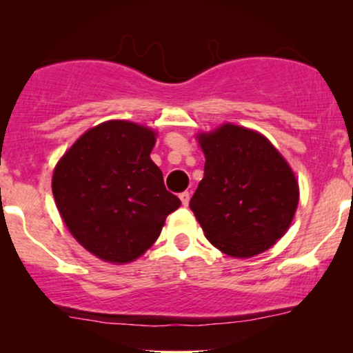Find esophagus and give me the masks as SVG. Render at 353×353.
<instances>
[{
  "label": "esophagus",
  "mask_w": 353,
  "mask_h": 353,
  "mask_svg": "<svg viewBox=\"0 0 353 353\" xmlns=\"http://www.w3.org/2000/svg\"><path fill=\"white\" fill-rule=\"evenodd\" d=\"M179 199L182 202V205H189V201H190V194L185 190V192H181L179 194Z\"/></svg>",
  "instance_id": "obj_1"
}]
</instances>
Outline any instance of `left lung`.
<instances>
[{"label": "left lung", "instance_id": "obj_1", "mask_svg": "<svg viewBox=\"0 0 353 353\" xmlns=\"http://www.w3.org/2000/svg\"><path fill=\"white\" fill-rule=\"evenodd\" d=\"M204 151V179L189 208L205 237L230 257L270 249L292 222L299 184L270 141L236 124L197 136Z\"/></svg>", "mask_w": 353, "mask_h": 353}]
</instances>
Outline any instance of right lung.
Masks as SVG:
<instances>
[{
  "label": "right lung",
  "mask_w": 353,
  "mask_h": 353,
  "mask_svg": "<svg viewBox=\"0 0 353 353\" xmlns=\"http://www.w3.org/2000/svg\"><path fill=\"white\" fill-rule=\"evenodd\" d=\"M156 132L106 121L71 145L52 172V196L72 237L96 257L125 264L159 237L181 205L152 163Z\"/></svg>",
  "instance_id": "1"
}]
</instances>
